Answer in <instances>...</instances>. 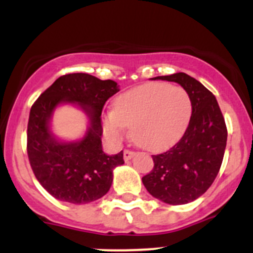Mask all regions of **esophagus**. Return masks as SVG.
<instances>
[{"mask_svg": "<svg viewBox=\"0 0 253 253\" xmlns=\"http://www.w3.org/2000/svg\"><path fill=\"white\" fill-rule=\"evenodd\" d=\"M133 156H135V152L131 151V150H125V151H124V159L126 161L131 160V159L133 158Z\"/></svg>", "mask_w": 253, "mask_h": 253, "instance_id": "1", "label": "esophagus"}]
</instances>
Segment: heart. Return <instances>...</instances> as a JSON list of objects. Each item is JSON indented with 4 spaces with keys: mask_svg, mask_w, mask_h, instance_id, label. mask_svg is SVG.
I'll return each instance as SVG.
<instances>
[{
    "mask_svg": "<svg viewBox=\"0 0 253 253\" xmlns=\"http://www.w3.org/2000/svg\"><path fill=\"white\" fill-rule=\"evenodd\" d=\"M193 103L188 90L161 82L126 90L113 102V113L103 118V131L118 142L131 128L133 142L146 150H161L174 143L185 131Z\"/></svg>",
    "mask_w": 253,
    "mask_h": 253,
    "instance_id": "1",
    "label": "heart"
}]
</instances>
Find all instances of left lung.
<instances>
[{"instance_id": "obj_1", "label": "left lung", "mask_w": 253, "mask_h": 253, "mask_svg": "<svg viewBox=\"0 0 253 253\" xmlns=\"http://www.w3.org/2000/svg\"><path fill=\"white\" fill-rule=\"evenodd\" d=\"M155 79L180 84L192 98L193 110L180 140L152 155L154 168L142 183L156 199L180 206L203 195L217 177L226 150V122L213 93L193 77L175 73Z\"/></svg>"}]
</instances>
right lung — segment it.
Listing matches in <instances>:
<instances>
[{"instance_id": "add662e5", "label": "right lung", "mask_w": 253, "mask_h": 253, "mask_svg": "<svg viewBox=\"0 0 253 253\" xmlns=\"http://www.w3.org/2000/svg\"><path fill=\"white\" fill-rule=\"evenodd\" d=\"M118 90L111 79L72 73L56 79L31 107L27 156L39 183L58 200L85 204L110 190L113 169L125 163L124 152L113 156L103 152L101 115L107 99ZM60 103L78 104L90 117L91 126L81 141L60 143L49 131V118Z\"/></svg>"}]
</instances>
